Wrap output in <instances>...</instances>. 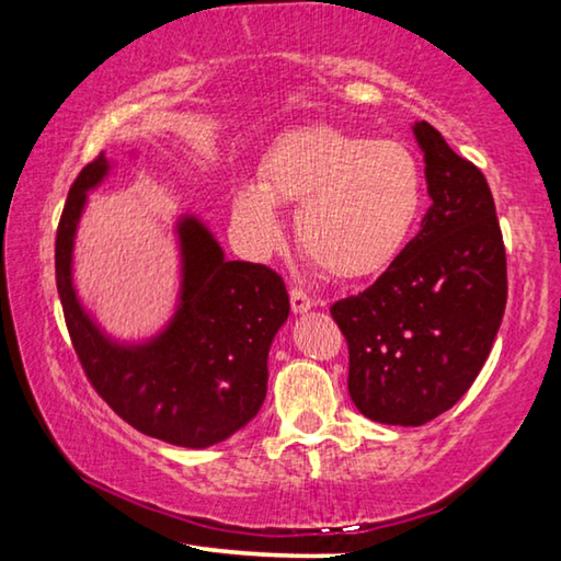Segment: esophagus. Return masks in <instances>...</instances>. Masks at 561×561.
<instances>
[{
	"mask_svg": "<svg viewBox=\"0 0 561 561\" xmlns=\"http://www.w3.org/2000/svg\"><path fill=\"white\" fill-rule=\"evenodd\" d=\"M289 299H291V311H294V314H304V311H309V309L317 307V301L311 299L307 291H301V289H291L289 291Z\"/></svg>",
	"mask_w": 561,
	"mask_h": 561,
	"instance_id": "obj_1",
	"label": "esophagus"
}]
</instances>
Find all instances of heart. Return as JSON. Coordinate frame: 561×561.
Instances as JSON below:
<instances>
[{
  "mask_svg": "<svg viewBox=\"0 0 561 561\" xmlns=\"http://www.w3.org/2000/svg\"><path fill=\"white\" fill-rule=\"evenodd\" d=\"M274 205H299L297 234L307 257L334 277L388 267L423 207V173L398 140H374L334 126L291 130L270 148L260 183H242L232 213L244 242L270 252L284 227Z\"/></svg>",
  "mask_w": 561,
  "mask_h": 561,
  "instance_id": "b5f03b06",
  "label": "heart"
}]
</instances>
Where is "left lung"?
I'll return each mask as SVG.
<instances>
[{"mask_svg": "<svg viewBox=\"0 0 561 561\" xmlns=\"http://www.w3.org/2000/svg\"><path fill=\"white\" fill-rule=\"evenodd\" d=\"M413 136L433 205L381 277L331 307L348 344V396L366 417L423 425L478 378L507 304V260L485 175L431 123Z\"/></svg>", "mask_w": 561, "mask_h": 561, "instance_id": "1", "label": "left lung"}]
</instances>
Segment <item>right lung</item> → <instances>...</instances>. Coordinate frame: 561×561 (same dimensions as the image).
Segmentation results:
<instances>
[{"instance_id": "1", "label": "right lung", "mask_w": 561, "mask_h": 561, "mask_svg": "<svg viewBox=\"0 0 561 561\" xmlns=\"http://www.w3.org/2000/svg\"><path fill=\"white\" fill-rule=\"evenodd\" d=\"M111 173L106 156L81 170L56 232V289L83 371L133 428L180 448H210L260 413L267 356L289 317V294L264 264L230 262L195 215L175 222L180 294L160 334L123 344L103 331L73 287V242L89 190Z\"/></svg>"}]
</instances>
